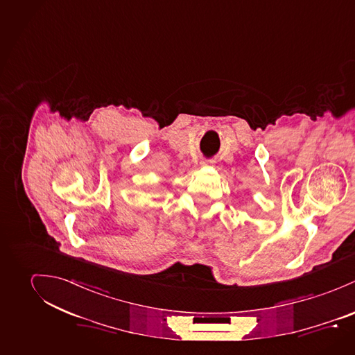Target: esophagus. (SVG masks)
<instances>
[{
  "label": "esophagus",
  "instance_id": "34e87169",
  "mask_svg": "<svg viewBox=\"0 0 355 355\" xmlns=\"http://www.w3.org/2000/svg\"><path fill=\"white\" fill-rule=\"evenodd\" d=\"M201 164H202V166H212V164H214V162H211V160H205V162H201Z\"/></svg>",
  "mask_w": 355,
  "mask_h": 355
}]
</instances>
